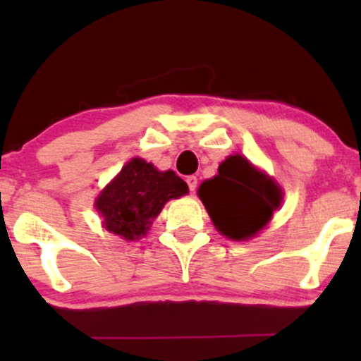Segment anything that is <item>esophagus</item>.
<instances>
[{
    "label": "esophagus",
    "instance_id": "esophagus-1",
    "mask_svg": "<svg viewBox=\"0 0 361 361\" xmlns=\"http://www.w3.org/2000/svg\"><path fill=\"white\" fill-rule=\"evenodd\" d=\"M186 183H188V188H190V192H195V190H197V185H198V180H197V176H193V175H190V176H186Z\"/></svg>",
    "mask_w": 361,
    "mask_h": 361
}]
</instances>
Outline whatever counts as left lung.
I'll list each match as a JSON object with an SVG mask.
<instances>
[{
	"label": "left lung",
	"instance_id": "1",
	"mask_svg": "<svg viewBox=\"0 0 361 361\" xmlns=\"http://www.w3.org/2000/svg\"><path fill=\"white\" fill-rule=\"evenodd\" d=\"M198 197L219 233L235 241L263 229L283 198L271 178L239 154L227 157L219 175L200 185Z\"/></svg>",
	"mask_w": 361,
	"mask_h": 361
}]
</instances>
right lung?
Wrapping results in <instances>:
<instances>
[{
	"instance_id": "1",
	"label": "right lung",
	"mask_w": 361,
	"mask_h": 361,
	"mask_svg": "<svg viewBox=\"0 0 361 361\" xmlns=\"http://www.w3.org/2000/svg\"><path fill=\"white\" fill-rule=\"evenodd\" d=\"M186 193L188 185L175 171H157L151 163L134 157L97 198V210L106 231L134 241L147 233L168 200Z\"/></svg>"
}]
</instances>
